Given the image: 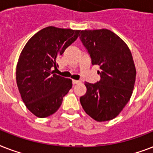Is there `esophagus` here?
Segmentation results:
<instances>
[{"label":"esophagus","mask_w":153,"mask_h":153,"mask_svg":"<svg viewBox=\"0 0 153 153\" xmlns=\"http://www.w3.org/2000/svg\"><path fill=\"white\" fill-rule=\"evenodd\" d=\"M72 82H73V84H79L82 82L80 80H74V79H73V81Z\"/></svg>","instance_id":"esophagus-1"}]
</instances>
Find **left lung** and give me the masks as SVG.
<instances>
[{
    "label": "left lung",
    "instance_id": "1",
    "mask_svg": "<svg viewBox=\"0 0 153 153\" xmlns=\"http://www.w3.org/2000/svg\"><path fill=\"white\" fill-rule=\"evenodd\" d=\"M80 39L98 65L100 81L85 82L80 98L84 111L97 121H109L122 111L130 99L136 81V67L127 44L108 29L82 30Z\"/></svg>",
    "mask_w": 153,
    "mask_h": 153
}]
</instances>
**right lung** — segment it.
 <instances>
[{
    "mask_svg": "<svg viewBox=\"0 0 153 153\" xmlns=\"http://www.w3.org/2000/svg\"><path fill=\"white\" fill-rule=\"evenodd\" d=\"M80 30L44 27L25 44L16 65V84L23 102L35 116L55 114L72 87V80L55 74L57 59L79 36Z\"/></svg>",
    "mask_w": 153,
    "mask_h": 153,
    "instance_id": "obj_1",
    "label": "right lung"
}]
</instances>
